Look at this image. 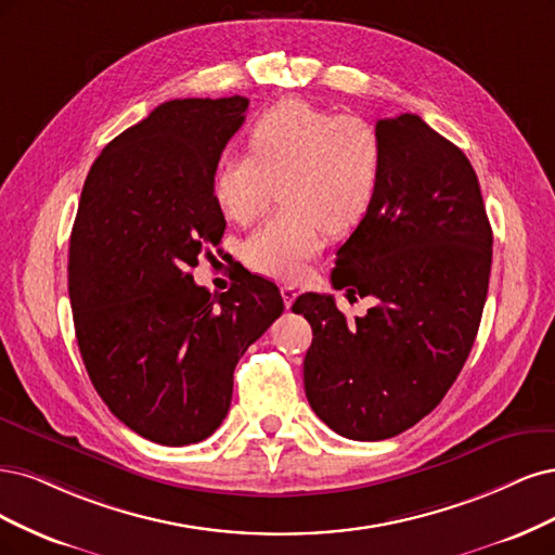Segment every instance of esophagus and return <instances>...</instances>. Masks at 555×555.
I'll list each match as a JSON object with an SVG mask.
<instances>
[{"label":"esophagus","mask_w":555,"mask_h":555,"mask_svg":"<svg viewBox=\"0 0 555 555\" xmlns=\"http://www.w3.org/2000/svg\"><path fill=\"white\" fill-rule=\"evenodd\" d=\"M297 295H299V291L295 288V285H281V297H283L285 309L293 307V301L297 299Z\"/></svg>","instance_id":"34e87169"}]
</instances>
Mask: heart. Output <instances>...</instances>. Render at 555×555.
I'll list each match as a JSON object with an SVG mask.
<instances>
[{"instance_id":"b5f03b06","label":"heart","mask_w":555,"mask_h":555,"mask_svg":"<svg viewBox=\"0 0 555 555\" xmlns=\"http://www.w3.org/2000/svg\"><path fill=\"white\" fill-rule=\"evenodd\" d=\"M248 156L214 175V198L232 223H251L270 198L283 207L242 246L254 272L295 281L323 248L325 232H346L364 219L380 177V138L357 115H332L304 99L267 108L246 131Z\"/></svg>"}]
</instances>
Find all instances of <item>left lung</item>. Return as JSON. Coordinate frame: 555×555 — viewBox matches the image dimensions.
<instances>
[{"mask_svg":"<svg viewBox=\"0 0 555 555\" xmlns=\"http://www.w3.org/2000/svg\"><path fill=\"white\" fill-rule=\"evenodd\" d=\"M375 133L378 189L336 251L332 285L378 304L354 323L332 295L293 304L313 330L307 399L350 440L399 436L442 401L475 344L493 254L466 154L410 113L378 119Z\"/></svg>","mask_w":555,"mask_h":555,"instance_id":"8db88e82","label":"left lung"}]
</instances>
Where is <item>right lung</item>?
Here are the masks:
<instances>
[{"instance_id": "add662e5", "label": "right lung", "mask_w": 555, "mask_h": 555, "mask_svg": "<svg viewBox=\"0 0 555 555\" xmlns=\"http://www.w3.org/2000/svg\"><path fill=\"white\" fill-rule=\"evenodd\" d=\"M248 99H175L111 140L89 170L68 248V297L85 369L111 413L158 444L209 438L232 373L283 313L251 272L228 293L191 270L225 219L214 175Z\"/></svg>"}]
</instances>
